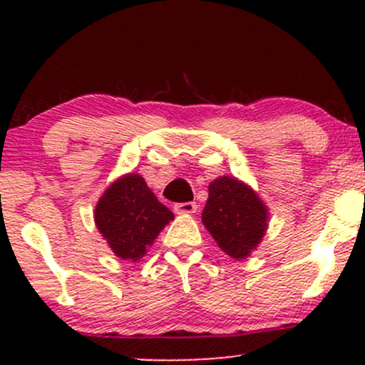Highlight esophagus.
I'll list each match as a JSON object with an SVG mask.
<instances>
[{"label": "esophagus", "mask_w": 365, "mask_h": 365, "mask_svg": "<svg viewBox=\"0 0 365 365\" xmlns=\"http://www.w3.org/2000/svg\"><path fill=\"white\" fill-rule=\"evenodd\" d=\"M175 212L178 215H192V212L197 211V204L195 202H180L175 204Z\"/></svg>", "instance_id": "1"}]
</instances>
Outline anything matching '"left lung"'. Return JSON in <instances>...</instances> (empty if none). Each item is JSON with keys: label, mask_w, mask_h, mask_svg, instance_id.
<instances>
[{"label": "left lung", "mask_w": 365, "mask_h": 365, "mask_svg": "<svg viewBox=\"0 0 365 365\" xmlns=\"http://www.w3.org/2000/svg\"><path fill=\"white\" fill-rule=\"evenodd\" d=\"M202 223L230 257H249L267 228V207L247 183L220 177L209 183Z\"/></svg>", "instance_id": "8db88e82"}]
</instances>
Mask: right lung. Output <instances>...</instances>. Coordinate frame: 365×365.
Segmentation results:
<instances>
[{
    "mask_svg": "<svg viewBox=\"0 0 365 365\" xmlns=\"http://www.w3.org/2000/svg\"><path fill=\"white\" fill-rule=\"evenodd\" d=\"M173 217L145 180L133 173L113 182L94 211L96 226L108 245L128 261H139Z\"/></svg>",
    "mask_w": 365,
    "mask_h": 365,
    "instance_id": "obj_1",
    "label": "right lung"
}]
</instances>
